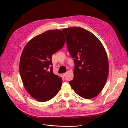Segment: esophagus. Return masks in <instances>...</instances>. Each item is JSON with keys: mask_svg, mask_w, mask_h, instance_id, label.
<instances>
[{"mask_svg": "<svg viewBox=\"0 0 128 128\" xmlns=\"http://www.w3.org/2000/svg\"><path fill=\"white\" fill-rule=\"evenodd\" d=\"M66 74H67V73H66V72H65V73H63V76H64H64H66Z\"/></svg>", "mask_w": 128, "mask_h": 128, "instance_id": "obj_1", "label": "esophagus"}]
</instances>
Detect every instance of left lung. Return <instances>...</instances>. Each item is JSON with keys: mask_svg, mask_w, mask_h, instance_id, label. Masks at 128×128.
I'll use <instances>...</instances> for the list:
<instances>
[{"mask_svg": "<svg viewBox=\"0 0 128 128\" xmlns=\"http://www.w3.org/2000/svg\"><path fill=\"white\" fill-rule=\"evenodd\" d=\"M62 30L75 64L74 76L70 82L72 89L86 99L96 96L108 75V58L103 44L92 32L82 28L74 27Z\"/></svg>", "mask_w": 128, "mask_h": 128, "instance_id": "left-lung-1", "label": "left lung"}]
</instances>
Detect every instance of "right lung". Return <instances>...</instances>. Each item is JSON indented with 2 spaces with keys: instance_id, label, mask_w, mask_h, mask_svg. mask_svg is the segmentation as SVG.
I'll return each instance as SVG.
<instances>
[{
  "instance_id": "add662e5",
  "label": "right lung",
  "mask_w": 128,
  "mask_h": 128,
  "mask_svg": "<svg viewBox=\"0 0 128 128\" xmlns=\"http://www.w3.org/2000/svg\"><path fill=\"white\" fill-rule=\"evenodd\" d=\"M65 42L61 30H48L32 38L22 51L20 76L26 90L39 102L51 100L61 88L62 78L53 72L52 56Z\"/></svg>"
}]
</instances>
